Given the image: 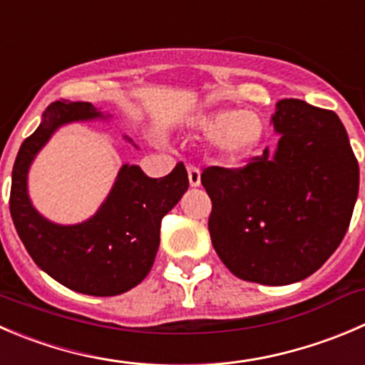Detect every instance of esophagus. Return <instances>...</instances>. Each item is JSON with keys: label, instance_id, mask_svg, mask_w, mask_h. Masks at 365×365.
Here are the masks:
<instances>
[{"label": "esophagus", "instance_id": "esophagus-1", "mask_svg": "<svg viewBox=\"0 0 365 365\" xmlns=\"http://www.w3.org/2000/svg\"><path fill=\"white\" fill-rule=\"evenodd\" d=\"M187 175H189V183L190 187H200L201 185V171L194 165L187 168Z\"/></svg>", "mask_w": 365, "mask_h": 365}]
</instances>
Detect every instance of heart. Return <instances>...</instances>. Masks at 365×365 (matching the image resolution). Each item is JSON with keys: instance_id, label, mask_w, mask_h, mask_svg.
Returning <instances> with one entry per match:
<instances>
[{"instance_id": "obj_1", "label": "heart", "mask_w": 365, "mask_h": 365, "mask_svg": "<svg viewBox=\"0 0 365 365\" xmlns=\"http://www.w3.org/2000/svg\"><path fill=\"white\" fill-rule=\"evenodd\" d=\"M192 126L201 137L212 139L222 162L235 164L251 157L265 137L264 119L253 110L232 107H208L192 115Z\"/></svg>"}]
</instances>
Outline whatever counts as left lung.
I'll use <instances>...</instances> for the list:
<instances>
[{
  "mask_svg": "<svg viewBox=\"0 0 365 365\" xmlns=\"http://www.w3.org/2000/svg\"><path fill=\"white\" fill-rule=\"evenodd\" d=\"M274 150L239 171L208 168V232L222 264L246 282L309 278L339 247L359 196V162L335 112L280 100Z\"/></svg>",
  "mask_w": 365,
  "mask_h": 365,
  "instance_id": "left-lung-1",
  "label": "left lung"
}]
</instances>
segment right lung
I'll list each match as a JSON object with an SVG mask.
<instances>
[{
    "label": "right lung",
    "instance_id": "1",
    "mask_svg": "<svg viewBox=\"0 0 365 365\" xmlns=\"http://www.w3.org/2000/svg\"><path fill=\"white\" fill-rule=\"evenodd\" d=\"M110 118L87 101H55L21 144L12 169L10 214L26 251L53 280L88 296L123 294L148 277L160 246L162 217L189 189L183 164L164 178H150L139 165L123 164L91 217L76 225L44 217L28 192V173L37 155L62 126ZM123 139L139 148L128 135Z\"/></svg>",
    "mask_w": 365,
    "mask_h": 365
}]
</instances>
